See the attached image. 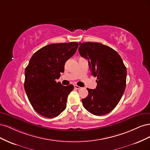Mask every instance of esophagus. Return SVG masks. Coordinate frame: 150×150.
<instances>
[{
	"label": "esophagus",
	"mask_w": 150,
	"mask_h": 150,
	"mask_svg": "<svg viewBox=\"0 0 150 150\" xmlns=\"http://www.w3.org/2000/svg\"><path fill=\"white\" fill-rule=\"evenodd\" d=\"M74 87H75V89H78V90H80V89H81V88L80 87V86H78V85H74Z\"/></svg>",
	"instance_id": "obj_1"
}]
</instances>
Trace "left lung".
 <instances>
[{
    "instance_id": "8db88e82",
    "label": "left lung",
    "mask_w": 150,
    "mask_h": 150,
    "mask_svg": "<svg viewBox=\"0 0 150 150\" xmlns=\"http://www.w3.org/2000/svg\"><path fill=\"white\" fill-rule=\"evenodd\" d=\"M79 53L88 60L91 74L97 77L95 89L87 88L88 95L82 99L90 113L101 116L117 107L126 87L127 68L122 58L112 48L96 42H79Z\"/></svg>"
}]
</instances>
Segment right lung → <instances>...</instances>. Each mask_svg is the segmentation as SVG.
<instances>
[{
  "instance_id": "1",
  "label": "right lung",
  "mask_w": 150,
  "mask_h": 150,
  "mask_svg": "<svg viewBox=\"0 0 150 150\" xmlns=\"http://www.w3.org/2000/svg\"><path fill=\"white\" fill-rule=\"evenodd\" d=\"M78 47L75 42L46 45L32 55L25 68L24 88L32 107L43 117L55 118L66 108L74 86H64L56 80Z\"/></svg>"
}]
</instances>
